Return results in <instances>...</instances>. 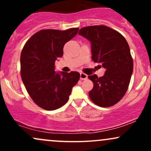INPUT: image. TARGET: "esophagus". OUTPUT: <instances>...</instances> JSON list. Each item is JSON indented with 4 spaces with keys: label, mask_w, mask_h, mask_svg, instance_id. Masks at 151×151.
<instances>
[{
    "label": "esophagus",
    "mask_w": 151,
    "mask_h": 151,
    "mask_svg": "<svg viewBox=\"0 0 151 151\" xmlns=\"http://www.w3.org/2000/svg\"><path fill=\"white\" fill-rule=\"evenodd\" d=\"M87 79V75L84 73H80V79L81 80H84V79Z\"/></svg>",
    "instance_id": "1"
}]
</instances>
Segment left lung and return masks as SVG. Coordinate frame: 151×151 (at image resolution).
Masks as SVG:
<instances>
[{"label":"left lung","instance_id":"1","mask_svg":"<svg viewBox=\"0 0 151 151\" xmlns=\"http://www.w3.org/2000/svg\"><path fill=\"white\" fill-rule=\"evenodd\" d=\"M79 35L91 42L93 61L106 69L103 77L88 76L93 83L89 97L99 106H111L125 95L131 81L133 62L129 44L122 35L104 25L84 27Z\"/></svg>","mask_w":151,"mask_h":151}]
</instances>
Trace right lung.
Listing matches in <instances>:
<instances>
[{
	"instance_id": "right-lung-1",
	"label": "right lung",
	"mask_w": 151,
	"mask_h": 151,
	"mask_svg": "<svg viewBox=\"0 0 151 151\" xmlns=\"http://www.w3.org/2000/svg\"><path fill=\"white\" fill-rule=\"evenodd\" d=\"M79 28L47 29L36 32L25 43L20 55V74L27 93L37 106L55 110L65 105L80 74L55 71V61L63 55L66 42Z\"/></svg>"
}]
</instances>
